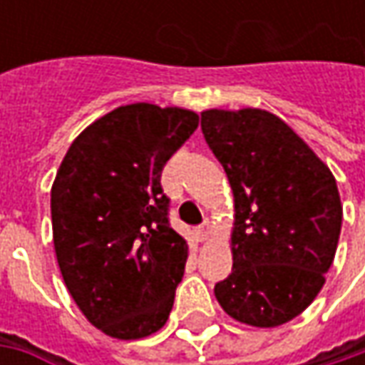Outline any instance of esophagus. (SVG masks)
I'll use <instances>...</instances> for the list:
<instances>
[{"label": "esophagus", "mask_w": 365, "mask_h": 365, "mask_svg": "<svg viewBox=\"0 0 365 365\" xmlns=\"http://www.w3.org/2000/svg\"><path fill=\"white\" fill-rule=\"evenodd\" d=\"M211 232H213V225H211L209 221H205L203 225H201V227L197 230V233H199V240H201V242H205V240H207V237L211 235Z\"/></svg>", "instance_id": "1"}]
</instances>
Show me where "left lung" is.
I'll return each mask as SVG.
<instances>
[{
	"label": "left lung",
	"mask_w": 365,
	"mask_h": 365,
	"mask_svg": "<svg viewBox=\"0 0 365 365\" xmlns=\"http://www.w3.org/2000/svg\"><path fill=\"white\" fill-rule=\"evenodd\" d=\"M201 130L233 192L232 274L221 309L252 327L299 317L325 284L341 232L335 176L288 123L266 109H207Z\"/></svg>",
	"instance_id": "8db88e82"
}]
</instances>
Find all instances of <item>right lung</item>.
I'll use <instances>...</instances> for the list:
<instances>
[{
  "instance_id": "right-lung-1",
  "label": "right lung",
  "mask_w": 365,
  "mask_h": 365,
  "mask_svg": "<svg viewBox=\"0 0 365 365\" xmlns=\"http://www.w3.org/2000/svg\"><path fill=\"white\" fill-rule=\"evenodd\" d=\"M199 125L182 107L121 106L64 154L50 190L52 240L73 301L113 339L164 327L189 245L168 223L160 176Z\"/></svg>"
}]
</instances>
